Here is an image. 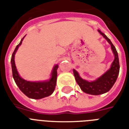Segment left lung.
<instances>
[{
    "instance_id": "left-lung-1",
    "label": "left lung",
    "mask_w": 129,
    "mask_h": 129,
    "mask_svg": "<svg viewBox=\"0 0 129 129\" xmlns=\"http://www.w3.org/2000/svg\"><path fill=\"white\" fill-rule=\"evenodd\" d=\"M98 31L100 35H102L110 45L112 52L114 53V59L111 64L110 69L106 71L100 78L92 82H88L87 80H83L80 76L78 72L75 70H73L76 81L77 84L80 87L81 90L86 94H91V95H100L108 92L116 82L120 70L118 53L115 47L104 33H102L100 30Z\"/></svg>"
}]
</instances>
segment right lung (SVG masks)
Returning <instances> with one entry per match:
<instances>
[{
	"mask_svg": "<svg viewBox=\"0 0 129 129\" xmlns=\"http://www.w3.org/2000/svg\"><path fill=\"white\" fill-rule=\"evenodd\" d=\"M22 38L21 42L18 44L13 52L11 57V66L13 72V77L16 84L19 87L21 91L25 94L27 97L33 99H41L47 96H50L55 90L57 82V70L58 68V65H55L53 68L51 72V76L49 80L43 81V82H30L22 78L19 76L17 72V68L15 63V55L17 49L22 43L24 37Z\"/></svg>",
	"mask_w": 129,
	"mask_h": 129,
	"instance_id": "add662e5",
	"label": "right lung"
}]
</instances>
